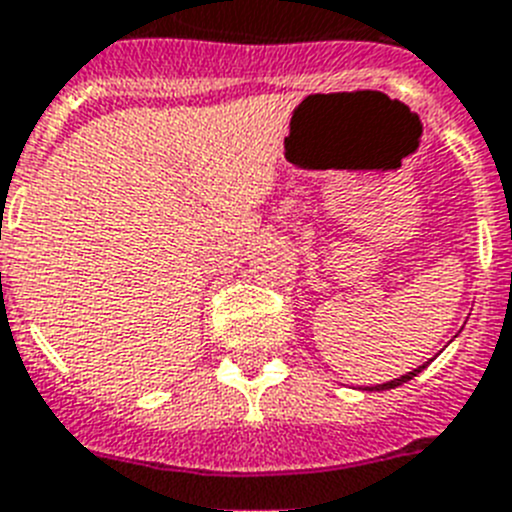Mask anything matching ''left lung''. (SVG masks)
I'll return each mask as SVG.
<instances>
[{
  "label": "left lung",
  "mask_w": 512,
  "mask_h": 512,
  "mask_svg": "<svg viewBox=\"0 0 512 512\" xmlns=\"http://www.w3.org/2000/svg\"><path fill=\"white\" fill-rule=\"evenodd\" d=\"M425 366H428V363H425ZM425 366L415 368V371H410V373H404V376H399V379H394V381H386V384H379V386H368V389H371V391H384V389H394V386H402V384H407V381H410V379H415L417 373H420L422 368H425Z\"/></svg>",
  "instance_id": "left-lung-1"
}]
</instances>
